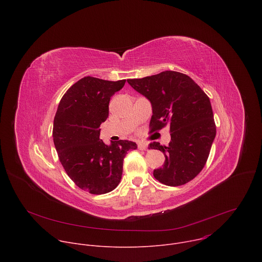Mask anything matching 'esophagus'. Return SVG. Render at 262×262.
I'll return each instance as SVG.
<instances>
[{"label":"esophagus","mask_w":262,"mask_h":262,"mask_svg":"<svg viewBox=\"0 0 262 262\" xmlns=\"http://www.w3.org/2000/svg\"><path fill=\"white\" fill-rule=\"evenodd\" d=\"M138 148L140 149V150H146V149H147V144L143 143V142H139L138 143Z\"/></svg>","instance_id":"34e87169"}]
</instances>
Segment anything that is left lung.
I'll list each match as a JSON object with an SVG mask.
<instances>
[{"mask_svg": "<svg viewBox=\"0 0 262 262\" xmlns=\"http://www.w3.org/2000/svg\"><path fill=\"white\" fill-rule=\"evenodd\" d=\"M127 83L151 103V132L170 125L167 147L149 144L166 158L164 166L154 171L155 178L170 186L191 181L203 169L215 137L208 96L189 76L172 70Z\"/></svg>", "mask_w": 262, "mask_h": 262, "instance_id": "left-lung-1", "label": "left lung"}]
</instances>
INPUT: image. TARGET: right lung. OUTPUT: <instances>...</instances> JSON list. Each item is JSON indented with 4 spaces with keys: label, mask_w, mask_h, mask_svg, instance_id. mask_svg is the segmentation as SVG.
<instances>
[{
    "label": "right lung",
    "mask_w": 262,
    "mask_h": 262,
    "mask_svg": "<svg viewBox=\"0 0 262 262\" xmlns=\"http://www.w3.org/2000/svg\"><path fill=\"white\" fill-rule=\"evenodd\" d=\"M124 84L125 80L85 77L66 91L57 108L53 138L59 160L70 179L90 194L113 191L121 180L126 154L138 147L128 140L106 145L99 139L110 99Z\"/></svg>",
    "instance_id": "right-lung-1"
}]
</instances>
